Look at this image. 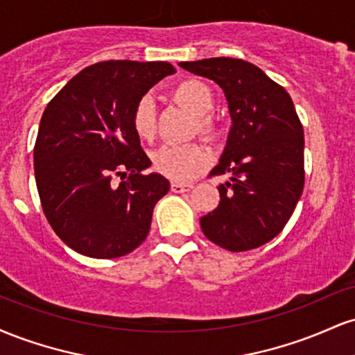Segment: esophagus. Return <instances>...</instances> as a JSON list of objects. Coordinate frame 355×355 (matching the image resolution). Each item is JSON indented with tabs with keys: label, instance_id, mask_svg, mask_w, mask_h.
<instances>
[{
	"label": "esophagus",
	"instance_id": "34e87169",
	"mask_svg": "<svg viewBox=\"0 0 355 355\" xmlns=\"http://www.w3.org/2000/svg\"><path fill=\"white\" fill-rule=\"evenodd\" d=\"M170 189L175 193H183V191H189L191 189V185L189 183H178V182H172V185H170Z\"/></svg>",
	"mask_w": 355,
	"mask_h": 355
}]
</instances>
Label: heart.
Returning a JSON list of instances; mask_svg holds the SVG:
<instances>
[{"mask_svg": "<svg viewBox=\"0 0 355 355\" xmlns=\"http://www.w3.org/2000/svg\"><path fill=\"white\" fill-rule=\"evenodd\" d=\"M172 98L180 107L189 110L195 116L193 133L205 140H217L220 125L211 115L215 107V96L211 88L200 80H183L172 89ZM132 128L135 135L144 141H152L157 135V115L153 101L140 98L132 112ZM153 168L164 177L175 182H189L203 172L209 165V152L198 144L165 145L153 153Z\"/></svg>", "mask_w": 355, "mask_h": 355, "instance_id": "heart-1", "label": "heart"}]
</instances>
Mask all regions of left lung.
<instances>
[{
	"instance_id": "left-lung-1",
	"label": "left lung",
	"mask_w": 355,
	"mask_h": 355,
	"mask_svg": "<svg viewBox=\"0 0 355 355\" xmlns=\"http://www.w3.org/2000/svg\"><path fill=\"white\" fill-rule=\"evenodd\" d=\"M214 80L229 101L232 126L218 165L229 175L220 203L200 218L205 237L230 252L270 242L284 230L304 190V128L291 95L255 64L237 58L182 61Z\"/></svg>"
}]
</instances>
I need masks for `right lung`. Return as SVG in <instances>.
I'll list each match as a JSON object with an SVG mask.
<instances>
[{"label":"right lung","instance_id":"right-lung-1","mask_svg":"<svg viewBox=\"0 0 355 355\" xmlns=\"http://www.w3.org/2000/svg\"><path fill=\"white\" fill-rule=\"evenodd\" d=\"M175 68L166 61H100L81 70L44 108L35 178L48 223L93 259L133 252L148 235L155 203L170 190L132 128L137 101ZM120 176L122 182H112Z\"/></svg>","mask_w":355,"mask_h":355}]
</instances>
